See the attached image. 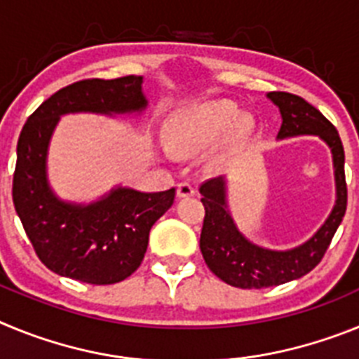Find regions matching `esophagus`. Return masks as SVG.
<instances>
[{"label":"esophagus","mask_w":359,"mask_h":359,"mask_svg":"<svg viewBox=\"0 0 359 359\" xmlns=\"http://www.w3.org/2000/svg\"><path fill=\"white\" fill-rule=\"evenodd\" d=\"M194 187L190 185V183L182 182L177 183V189H176V196L177 198H190V196H194Z\"/></svg>","instance_id":"esophagus-1"}]
</instances>
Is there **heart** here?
I'll return each mask as SVG.
<instances>
[{
    "instance_id": "heart-1",
    "label": "heart",
    "mask_w": 359,
    "mask_h": 359,
    "mask_svg": "<svg viewBox=\"0 0 359 359\" xmlns=\"http://www.w3.org/2000/svg\"><path fill=\"white\" fill-rule=\"evenodd\" d=\"M253 120L230 100H208L177 111L165 126V145L176 156H190L223 138L217 156H226L252 135Z\"/></svg>"
}]
</instances>
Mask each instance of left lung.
I'll use <instances>...</instances> for the list:
<instances>
[{
  "label": "left lung",
  "instance_id": "left-lung-1",
  "mask_svg": "<svg viewBox=\"0 0 359 359\" xmlns=\"http://www.w3.org/2000/svg\"><path fill=\"white\" fill-rule=\"evenodd\" d=\"M266 97L280 111L282 126L277 135L278 140L311 135L318 136L331 149L336 201L325 223L311 239L291 250H269L246 239L237 228L228 208L226 177H212L203 183L199 189L205 207V221L199 239L203 259L212 273L241 290L280 286L309 273L322 261L347 208L345 152L334 126L302 97L284 91H271Z\"/></svg>",
  "mask_w": 359,
  "mask_h": 359
}]
</instances>
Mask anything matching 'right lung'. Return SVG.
<instances>
[{
	"mask_svg": "<svg viewBox=\"0 0 359 359\" xmlns=\"http://www.w3.org/2000/svg\"><path fill=\"white\" fill-rule=\"evenodd\" d=\"M144 77L88 79L44 100L18 140L12 198L37 257L53 273L106 286L128 278L147 252L152 224L172 207L176 190L140 192L115 187L91 203L65 201L48 182V147L62 115H142Z\"/></svg>",
	"mask_w": 359,
	"mask_h": 359,
	"instance_id": "right-lung-1",
	"label": "right lung"
}]
</instances>
